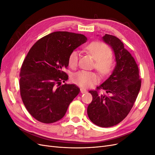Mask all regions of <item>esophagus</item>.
Segmentation results:
<instances>
[{"mask_svg":"<svg viewBox=\"0 0 155 155\" xmlns=\"http://www.w3.org/2000/svg\"><path fill=\"white\" fill-rule=\"evenodd\" d=\"M80 91H81V92L82 94H83V93H86V92H87V90H86L85 88H80Z\"/></svg>","mask_w":155,"mask_h":155,"instance_id":"obj_1","label":"esophagus"}]
</instances>
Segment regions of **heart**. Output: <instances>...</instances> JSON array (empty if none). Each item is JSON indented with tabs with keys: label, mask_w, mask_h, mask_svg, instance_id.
I'll return each instance as SVG.
<instances>
[{
	"label": "heart",
	"mask_w": 155,
	"mask_h": 155,
	"mask_svg": "<svg viewBox=\"0 0 155 155\" xmlns=\"http://www.w3.org/2000/svg\"><path fill=\"white\" fill-rule=\"evenodd\" d=\"M87 50L96 60L94 67L102 76H107L113 70L115 61L111 55V50L106 44L100 41H94L87 46ZM79 58V52L74 50L70 54L68 63L70 67L76 68ZM72 81L82 87H89L100 81V77L94 72L80 70L73 74Z\"/></svg>",
	"instance_id": "heart-1"
}]
</instances>
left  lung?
Wrapping results in <instances>:
<instances>
[{
	"mask_svg": "<svg viewBox=\"0 0 155 155\" xmlns=\"http://www.w3.org/2000/svg\"><path fill=\"white\" fill-rule=\"evenodd\" d=\"M103 40L109 45L115 54L116 65L113 72L96 90L90 91L92 101L87 114L92 123L109 127L121 122L128 115L141 87L138 65L122 42L114 35L105 34ZM104 90L106 93L100 94Z\"/></svg>",
	"mask_w": 155,
	"mask_h": 155,
	"instance_id": "obj_1",
	"label": "left lung"
}]
</instances>
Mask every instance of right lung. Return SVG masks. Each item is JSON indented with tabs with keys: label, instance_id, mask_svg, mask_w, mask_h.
Returning <instances> with one entry per match:
<instances>
[{
	"label": "right lung",
	"instance_id": "obj_1",
	"mask_svg": "<svg viewBox=\"0 0 155 155\" xmlns=\"http://www.w3.org/2000/svg\"><path fill=\"white\" fill-rule=\"evenodd\" d=\"M87 39L82 34L55 31L32 46L21 68L20 94L23 104L35 119L54 123L64 116L80 91L74 84L61 85L68 76V56Z\"/></svg>",
	"mask_w": 155,
	"mask_h": 155
}]
</instances>
